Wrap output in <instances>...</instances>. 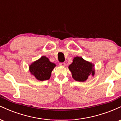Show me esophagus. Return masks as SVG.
<instances>
[{"instance_id": "1", "label": "esophagus", "mask_w": 121, "mask_h": 121, "mask_svg": "<svg viewBox=\"0 0 121 121\" xmlns=\"http://www.w3.org/2000/svg\"><path fill=\"white\" fill-rule=\"evenodd\" d=\"M59 65L61 66H65V62H60L59 64Z\"/></svg>"}]
</instances>
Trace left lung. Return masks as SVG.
Returning <instances> with one entry per match:
<instances>
[{
  "instance_id": "1",
  "label": "left lung",
  "mask_w": 121,
  "mask_h": 121,
  "mask_svg": "<svg viewBox=\"0 0 121 121\" xmlns=\"http://www.w3.org/2000/svg\"><path fill=\"white\" fill-rule=\"evenodd\" d=\"M94 65L91 62L85 61L81 57H76L73 62L69 66L72 77L76 81L84 82L88 78L89 76L94 75Z\"/></svg>"
}]
</instances>
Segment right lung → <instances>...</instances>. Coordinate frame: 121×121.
<instances>
[{
  "instance_id": "1",
  "label": "right lung",
  "mask_w": 121,
  "mask_h": 121,
  "mask_svg": "<svg viewBox=\"0 0 121 121\" xmlns=\"http://www.w3.org/2000/svg\"><path fill=\"white\" fill-rule=\"evenodd\" d=\"M56 66V64L49 61L48 58L42 56L38 60L33 62L30 66V71L37 80L45 81L49 80L51 72Z\"/></svg>"
}]
</instances>
